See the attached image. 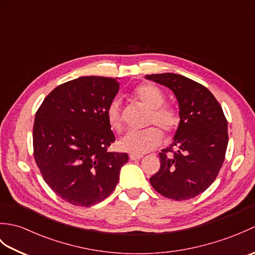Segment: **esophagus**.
I'll list each match as a JSON object with an SVG mask.
<instances>
[{
	"instance_id": "obj_1",
	"label": "esophagus",
	"mask_w": 255,
	"mask_h": 255,
	"mask_svg": "<svg viewBox=\"0 0 255 255\" xmlns=\"http://www.w3.org/2000/svg\"><path fill=\"white\" fill-rule=\"evenodd\" d=\"M129 158H130V160H133V161H136V160H140V159H141L142 158V155L141 154H130V155H129Z\"/></svg>"
}]
</instances>
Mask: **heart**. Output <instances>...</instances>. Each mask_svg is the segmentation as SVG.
Instances as JSON below:
<instances>
[{
  "mask_svg": "<svg viewBox=\"0 0 255 255\" xmlns=\"http://www.w3.org/2000/svg\"><path fill=\"white\" fill-rule=\"evenodd\" d=\"M133 94L137 100L150 108L147 123L154 126L140 131H128L119 140L118 145L123 151L140 155L159 147L163 139L161 130L166 134L175 132L180 126L181 118L174 108L164 104V93L156 85L152 83L141 84L134 90ZM106 118L113 130H122L123 112L122 103L118 97H114L107 105Z\"/></svg>",
  "mask_w": 255,
  "mask_h": 255,
  "instance_id": "1",
  "label": "heart"
}]
</instances>
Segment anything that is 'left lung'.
<instances>
[{
    "label": "left lung",
    "instance_id": "left-lung-1",
    "mask_svg": "<svg viewBox=\"0 0 255 255\" xmlns=\"http://www.w3.org/2000/svg\"><path fill=\"white\" fill-rule=\"evenodd\" d=\"M171 89L180 105L174 141L159 153L160 170L150 184L162 196L186 200L217 177L228 145V124L219 102L204 85L175 73L145 75Z\"/></svg>",
    "mask_w": 255,
    "mask_h": 255
}]
</instances>
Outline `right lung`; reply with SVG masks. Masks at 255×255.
I'll use <instances>...</instances> for the list:
<instances>
[{
    "label": "right lung",
    "mask_w": 255,
    "mask_h": 255,
    "mask_svg": "<svg viewBox=\"0 0 255 255\" xmlns=\"http://www.w3.org/2000/svg\"><path fill=\"white\" fill-rule=\"evenodd\" d=\"M119 91L116 79L81 77L58 85L38 108L34 158L59 197L79 207L102 202L115 189L128 154L110 152L115 141L106 107Z\"/></svg>",
    "instance_id": "obj_1"
}]
</instances>
